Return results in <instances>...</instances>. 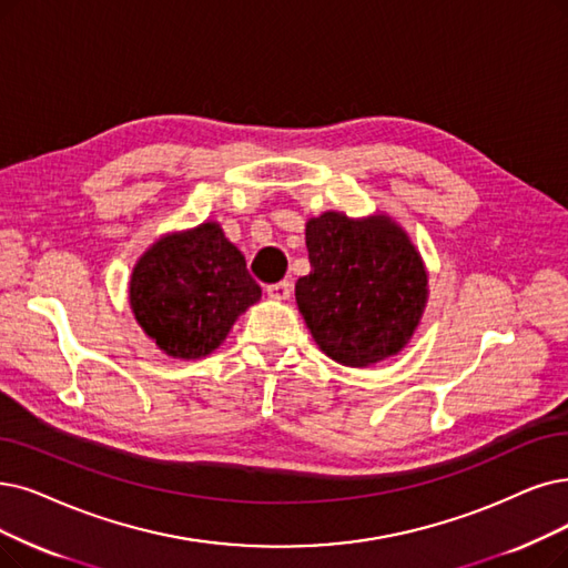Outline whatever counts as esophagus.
<instances>
[{
    "label": "esophagus",
    "instance_id": "34e87169",
    "mask_svg": "<svg viewBox=\"0 0 568 568\" xmlns=\"http://www.w3.org/2000/svg\"><path fill=\"white\" fill-rule=\"evenodd\" d=\"M265 291L272 301H288L293 286L291 282H277V284H270Z\"/></svg>",
    "mask_w": 568,
    "mask_h": 568
}]
</instances>
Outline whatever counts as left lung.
<instances>
[{
    "instance_id": "obj_1",
    "label": "left lung",
    "mask_w": 568,
    "mask_h": 568,
    "mask_svg": "<svg viewBox=\"0 0 568 568\" xmlns=\"http://www.w3.org/2000/svg\"><path fill=\"white\" fill-rule=\"evenodd\" d=\"M310 275L296 303L320 349L352 368L398 354L428 298V275L415 244L387 214L349 219L324 212L305 225Z\"/></svg>"
}]
</instances>
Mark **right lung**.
<instances>
[{"label": "right lung", "mask_w": 568, "mask_h": 568, "mask_svg": "<svg viewBox=\"0 0 568 568\" xmlns=\"http://www.w3.org/2000/svg\"><path fill=\"white\" fill-rule=\"evenodd\" d=\"M258 298L242 252L214 221L153 242L130 277L134 320L158 349L184 361L212 354Z\"/></svg>", "instance_id": "1"}]
</instances>
